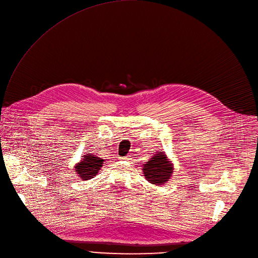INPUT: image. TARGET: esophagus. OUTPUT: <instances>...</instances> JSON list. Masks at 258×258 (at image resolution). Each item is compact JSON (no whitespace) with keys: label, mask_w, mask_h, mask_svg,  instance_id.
<instances>
[{"label":"esophagus","mask_w":258,"mask_h":258,"mask_svg":"<svg viewBox=\"0 0 258 258\" xmlns=\"http://www.w3.org/2000/svg\"><path fill=\"white\" fill-rule=\"evenodd\" d=\"M131 157H132V156H126V157H123V158H120V160H122V161H128V160H132Z\"/></svg>","instance_id":"obj_1"}]
</instances>
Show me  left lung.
Wrapping results in <instances>:
<instances>
[{
	"instance_id": "left-lung-1",
	"label": "left lung",
	"mask_w": 258,
	"mask_h": 258,
	"mask_svg": "<svg viewBox=\"0 0 258 258\" xmlns=\"http://www.w3.org/2000/svg\"><path fill=\"white\" fill-rule=\"evenodd\" d=\"M145 178L153 184H165L173 173L172 164L170 163L166 154L161 151L146 162L143 166Z\"/></svg>"
}]
</instances>
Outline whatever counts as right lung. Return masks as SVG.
Returning a JSON list of instances; mask_svg holds the SVG:
<instances>
[{"instance_id":"add662e5","label":"right lung","mask_w":258,"mask_h":258,"mask_svg":"<svg viewBox=\"0 0 258 258\" xmlns=\"http://www.w3.org/2000/svg\"><path fill=\"white\" fill-rule=\"evenodd\" d=\"M82 159L83 160L75 166V172L84 180L93 178L102 167L104 160L92 153H87L86 156H83Z\"/></svg>"}]
</instances>
